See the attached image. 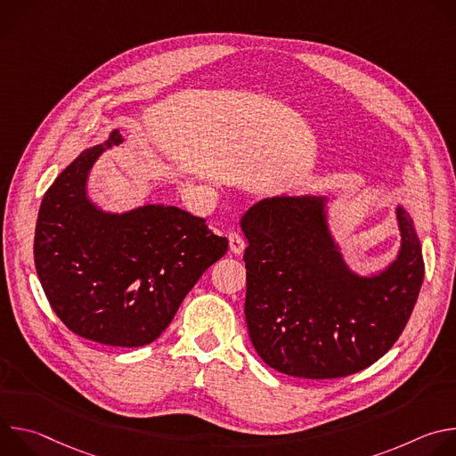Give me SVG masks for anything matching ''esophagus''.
I'll use <instances>...</instances> for the list:
<instances>
[{"label":"esophagus","instance_id":"obj_1","mask_svg":"<svg viewBox=\"0 0 456 456\" xmlns=\"http://www.w3.org/2000/svg\"><path fill=\"white\" fill-rule=\"evenodd\" d=\"M245 245H247V241H245V238L241 236V232L232 231V232L229 234V247H231V252L241 254V252L245 250Z\"/></svg>","mask_w":456,"mask_h":456}]
</instances>
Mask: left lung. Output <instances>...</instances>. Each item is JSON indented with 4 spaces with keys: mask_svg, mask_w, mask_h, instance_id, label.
<instances>
[{
    "mask_svg": "<svg viewBox=\"0 0 456 456\" xmlns=\"http://www.w3.org/2000/svg\"><path fill=\"white\" fill-rule=\"evenodd\" d=\"M397 218V259L379 276L359 278L330 236L322 199H271L245 213V319L257 355L271 368L339 379L395 345L424 280L413 222L403 208Z\"/></svg>",
    "mask_w": 456,
    "mask_h": 456,
    "instance_id": "obj_1",
    "label": "left lung"
}]
</instances>
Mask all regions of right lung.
<instances>
[{"mask_svg":"<svg viewBox=\"0 0 456 456\" xmlns=\"http://www.w3.org/2000/svg\"><path fill=\"white\" fill-rule=\"evenodd\" d=\"M118 129L106 146L118 144ZM102 146L83 151L45 192L34 262L46 299L74 334L137 348L153 343L187 292L227 252L204 218L173 206L106 215L86 199Z\"/></svg>","mask_w":456,"mask_h":456,"instance_id":"right-lung-1","label":"right lung"}]
</instances>
